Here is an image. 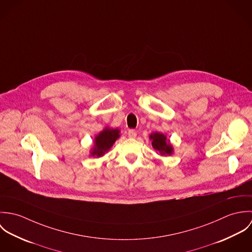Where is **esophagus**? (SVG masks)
<instances>
[{
  "mask_svg": "<svg viewBox=\"0 0 252 252\" xmlns=\"http://www.w3.org/2000/svg\"><path fill=\"white\" fill-rule=\"evenodd\" d=\"M128 137L131 138V139H135V138L137 137V132H136L135 130H133V129L129 130V132H128Z\"/></svg>",
  "mask_w": 252,
  "mask_h": 252,
  "instance_id": "esophagus-1",
  "label": "esophagus"
}]
</instances>
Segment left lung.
I'll list each match as a JSON object with an SVG mask.
<instances>
[{"label":"left lung","mask_w":252,"mask_h":252,"mask_svg":"<svg viewBox=\"0 0 252 252\" xmlns=\"http://www.w3.org/2000/svg\"><path fill=\"white\" fill-rule=\"evenodd\" d=\"M149 139L152 141L153 148L158 151L162 156H170L174 152V147L170 144V141L167 140V137L161 133H152L149 136Z\"/></svg>","instance_id":"8db88e82"}]
</instances>
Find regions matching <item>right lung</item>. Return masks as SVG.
Segmentation results:
<instances>
[{
  "label": "right lung",
  "instance_id": "add662e5",
  "mask_svg": "<svg viewBox=\"0 0 252 252\" xmlns=\"http://www.w3.org/2000/svg\"><path fill=\"white\" fill-rule=\"evenodd\" d=\"M120 131L118 129H110L106 127L102 132L95 137L94 146L91 150V155L96 157L103 156L108 152L110 147L115 143V141L120 137Z\"/></svg>",
  "mask_w": 252,
  "mask_h": 252
}]
</instances>
